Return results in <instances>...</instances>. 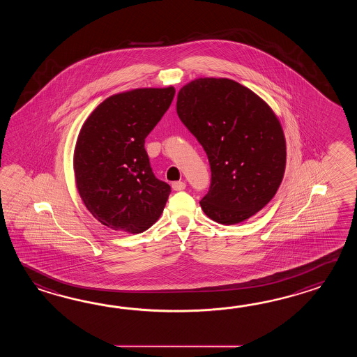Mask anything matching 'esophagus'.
Returning <instances> with one entry per match:
<instances>
[{"mask_svg":"<svg viewBox=\"0 0 357 357\" xmlns=\"http://www.w3.org/2000/svg\"><path fill=\"white\" fill-rule=\"evenodd\" d=\"M186 188V183L183 181H176L172 183V189L175 191H181Z\"/></svg>","mask_w":357,"mask_h":357,"instance_id":"1","label":"esophagus"}]
</instances>
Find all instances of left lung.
Wrapping results in <instances>:
<instances>
[{
  "label": "left lung",
  "instance_id": "1",
  "mask_svg": "<svg viewBox=\"0 0 357 357\" xmlns=\"http://www.w3.org/2000/svg\"><path fill=\"white\" fill-rule=\"evenodd\" d=\"M176 109L211 165L203 212L222 225H237L261 211L286 168V139L273 109L226 77H199L183 85Z\"/></svg>",
  "mask_w": 357,
  "mask_h": 357
}]
</instances>
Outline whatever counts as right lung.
Instances as JSON below:
<instances>
[{
    "label": "right lung",
    "instance_id": "obj_1",
    "mask_svg": "<svg viewBox=\"0 0 357 357\" xmlns=\"http://www.w3.org/2000/svg\"><path fill=\"white\" fill-rule=\"evenodd\" d=\"M174 97V86L123 91L84 122L74 151L76 188L103 226L140 234L163 212L171 188L153 174L144 143Z\"/></svg>",
    "mask_w": 357,
    "mask_h": 357
}]
</instances>
